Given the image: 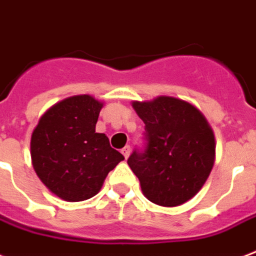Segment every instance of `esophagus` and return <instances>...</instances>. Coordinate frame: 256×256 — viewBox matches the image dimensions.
Returning a JSON list of instances; mask_svg holds the SVG:
<instances>
[{"label": "esophagus", "instance_id": "1", "mask_svg": "<svg viewBox=\"0 0 256 256\" xmlns=\"http://www.w3.org/2000/svg\"><path fill=\"white\" fill-rule=\"evenodd\" d=\"M130 152H132V149H130V146H124V149H122V154L124 156V158H128V156H130Z\"/></svg>", "mask_w": 256, "mask_h": 256}]
</instances>
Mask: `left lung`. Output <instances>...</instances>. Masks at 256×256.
I'll return each instance as SVG.
<instances>
[{"label": "left lung", "instance_id": "obj_1", "mask_svg": "<svg viewBox=\"0 0 256 256\" xmlns=\"http://www.w3.org/2000/svg\"><path fill=\"white\" fill-rule=\"evenodd\" d=\"M132 107L144 120L146 149L132 152L128 164L142 193L154 204H184L206 184L214 164V134L192 103L174 96L154 98Z\"/></svg>", "mask_w": 256, "mask_h": 256}]
</instances>
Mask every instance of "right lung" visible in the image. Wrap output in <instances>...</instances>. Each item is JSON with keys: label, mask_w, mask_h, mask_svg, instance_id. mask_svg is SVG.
Returning a JSON list of instances; mask_svg holds the SVG:
<instances>
[{"label": "right lung", "mask_w": 256, "mask_h": 256, "mask_svg": "<svg viewBox=\"0 0 256 256\" xmlns=\"http://www.w3.org/2000/svg\"><path fill=\"white\" fill-rule=\"evenodd\" d=\"M103 102L91 95L66 98L48 108L30 138L33 169L64 202H83L102 188L108 172L124 157L95 132Z\"/></svg>", "instance_id": "1"}]
</instances>
